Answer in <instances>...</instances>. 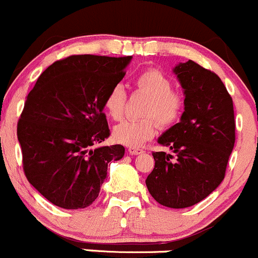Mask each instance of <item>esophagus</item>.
Instances as JSON below:
<instances>
[{"label":"esophagus","mask_w":258,"mask_h":258,"mask_svg":"<svg viewBox=\"0 0 258 258\" xmlns=\"http://www.w3.org/2000/svg\"><path fill=\"white\" fill-rule=\"evenodd\" d=\"M128 151H129L130 155H138V154L143 153L142 149H138V148H129Z\"/></svg>","instance_id":"34e87169"}]
</instances>
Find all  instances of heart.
<instances>
[{
    "mask_svg": "<svg viewBox=\"0 0 258 258\" xmlns=\"http://www.w3.org/2000/svg\"><path fill=\"white\" fill-rule=\"evenodd\" d=\"M135 89L148 97L142 114L145 118L128 119L113 129V139L130 148L142 147L158 132V123L163 128L174 125L185 109V97L172 89L171 79L158 68L140 72L134 81ZM126 104V92L121 84H115L104 98V109L114 120L121 119Z\"/></svg>",
    "mask_w": 258,
    "mask_h": 258,
    "instance_id": "heart-1",
    "label": "heart"
}]
</instances>
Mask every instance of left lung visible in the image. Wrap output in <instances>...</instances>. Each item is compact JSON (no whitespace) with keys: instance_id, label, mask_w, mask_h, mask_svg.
<instances>
[{"instance_id":"8db88e82","label":"left lung","mask_w":258,"mask_h":258,"mask_svg":"<svg viewBox=\"0 0 258 258\" xmlns=\"http://www.w3.org/2000/svg\"><path fill=\"white\" fill-rule=\"evenodd\" d=\"M174 73L184 88L185 109L158 139L172 154L154 151L155 166L145 184L160 205L184 209L208 198L224 180L236 140L235 114L216 73L194 60L179 63Z\"/></svg>"}]
</instances>
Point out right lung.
<instances>
[{
	"mask_svg": "<svg viewBox=\"0 0 258 258\" xmlns=\"http://www.w3.org/2000/svg\"><path fill=\"white\" fill-rule=\"evenodd\" d=\"M128 57L78 54L49 66L28 93L17 124L23 171L53 205H92L123 145L92 149L110 135L104 98L125 76Z\"/></svg>",
	"mask_w": 258,
	"mask_h": 258,
	"instance_id": "1",
	"label": "right lung"
}]
</instances>
